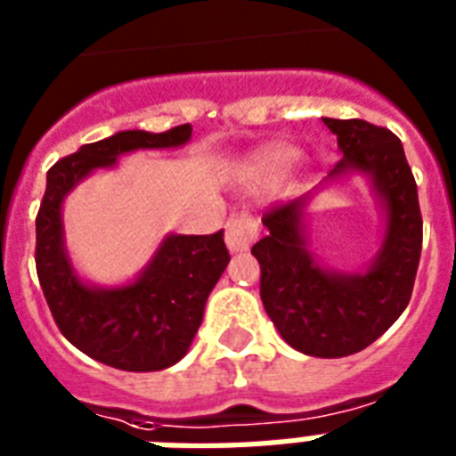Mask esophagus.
<instances>
[{
	"label": "esophagus",
	"mask_w": 456,
	"mask_h": 456,
	"mask_svg": "<svg viewBox=\"0 0 456 456\" xmlns=\"http://www.w3.org/2000/svg\"><path fill=\"white\" fill-rule=\"evenodd\" d=\"M257 236V224L248 213H236L227 220V232H224V241H227L232 253H243L253 246Z\"/></svg>",
	"instance_id": "34e87169"
}]
</instances>
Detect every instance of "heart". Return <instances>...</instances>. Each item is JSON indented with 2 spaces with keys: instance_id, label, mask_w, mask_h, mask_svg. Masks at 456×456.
Returning <instances> with one entry per match:
<instances>
[{
  "instance_id": "heart-1",
  "label": "heart",
  "mask_w": 456,
  "mask_h": 456,
  "mask_svg": "<svg viewBox=\"0 0 456 456\" xmlns=\"http://www.w3.org/2000/svg\"><path fill=\"white\" fill-rule=\"evenodd\" d=\"M296 158H298V153H296V149H291V146H272V149L260 153V158H257V167H260L263 175H281V172H286L293 163H296Z\"/></svg>"
}]
</instances>
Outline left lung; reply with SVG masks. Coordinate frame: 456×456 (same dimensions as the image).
<instances>
[{"label":"left lung","instance_id":"obj_1","mask_svg":"<svg viewBox=\"0 0 456 456\" xmlns=\"http://www.w3.org/2000/svg\"><path fill=\"white\" fill-rule=\"evenodd\" d=\"M343 153L329 181L364 174L387 215L382 248L362 273L324 268L306 248L304 208L314 191L265 213L270 234L253 246L260 298L281 338L312 357H347L395 324L411 298L421 257L417 182L403 142L367 120L322 118ZM316 191V189H314Z\"/></svg>","mask_w":456,"mask_h":456}]
</instances>
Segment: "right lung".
I'll return each mask as SVG.
<instances>
[{"instance_id":"1","label":"right lung","mask_w":456,"mask_h":456,"mask_svg":"<svg viewBox=\"0 0 456 456\" xmlns=\"http://www.w3.org/2000/svg\"><path fill=\"white\" fill-rule=\"evenodd\" d=\"M191 139V125L153 134L116 132L80 146L46 172L37 213L39 286L61 333L92 360L123 371H160L177 364L203 322L206 300L229 253L222 232L208 236L167 234L137 279L123 286H94L75 272L63 239V200L82 179L142 149H177Z\"/></svg>"}]
</instances>
